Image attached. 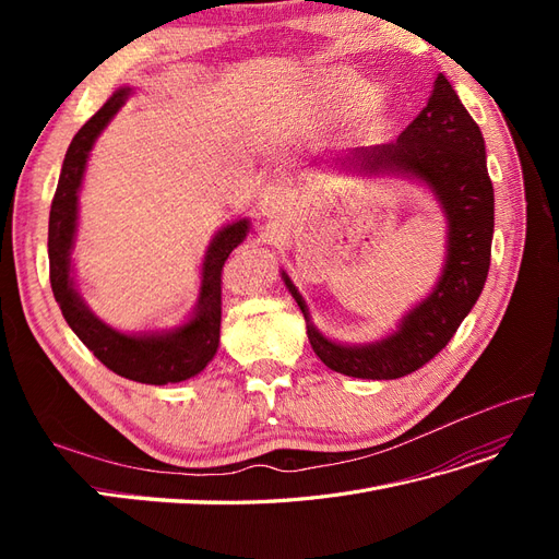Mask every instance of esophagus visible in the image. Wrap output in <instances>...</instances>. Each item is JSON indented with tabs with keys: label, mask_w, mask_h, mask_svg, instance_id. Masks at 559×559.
I'll use <instances>...</instances> for the list:
<instances>
[{
	"label": "esophagus",
	"mask_w": 559,
	"mask_h": 559,
	"mask_svg": "<svg viewBox=\"0 0 559 559\" xmlns=\"http://www.w3.org/2000/svg\"><path fill=\"white\" fill-rule=\"evenodd\" d=\"M292 205H294L292 193L284 183H267L259 198V210L267 218H282L292 210Z\"/></svg>",
	"instance_id": "esophagus-1"
}]
</instances>
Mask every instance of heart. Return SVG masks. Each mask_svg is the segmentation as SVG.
Instances as JSON below:
<instances>
[{
    "label": "heart",
    "mask_w": 559,
    "mask_h": 559,
    "mask_svg": "<svg viewBox=\"0 0 559 559\" xmlns=\"http://www.w3.org/2000/svg\"><path fill=\"white\" fill-rule=\"evenodd\" d=\"M376 91L357 74L337 70L321 79V107L329 116H349L373 103Z\"/></svg>",
    "instance_id": "1"
}]
</instances>
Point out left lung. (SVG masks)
<instances>
[{
	"label": "left lung",
	"instance_id": "left-lung-1",
	"mask_svg": "<svg viewBox=\"0 0 559 559\" xmlns=\"http://www.w3.org/2000/svg\"><path fill=\"white\" fill-rule=\"evenodd\" d=\"M331 167L357 175H396L427 186L448 222L445 263L427 298L405 312L396 331L376 343L345 345L321 333L306 300L282 270L286 289L306 317L317 357L335 373L396 380L415 373L441 352L483 292L495 235V189L487 175L485 140L450 81L438 74L427 107L399 140L352 148Z\"/></svg>",
	"mask_w": 559,
	"mask_h": 559
}]
</instances>
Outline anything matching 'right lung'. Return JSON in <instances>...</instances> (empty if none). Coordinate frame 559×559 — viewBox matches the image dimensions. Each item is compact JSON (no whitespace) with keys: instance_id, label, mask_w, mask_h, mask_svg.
<instances>
[{"instance_id":"right-lung-1","label":"right lung","mask_w":559,"mask_h":559,"mask_svg":"<svg viewBox=\"0 0 559 559\" xmlns=\"http://www.w3.org/2000/svg\"><path fill=\"white\" fill-rule=\"evenodd\" d=\"M130 95V86L118 88L103 109L74 134L70 148H67L48 216L50 289H53L64 321L79 335V341L116 376L142 384H170L198 376L214 359L218 349V331H222V270L230 251L247 238L249 218L226 224L212 238L200 265V294L195 308L179 326L123 333L105 324L86 306L72 277L79 193L95 140L118 109L128 103Z\"/></svg>"}]
</instances>
